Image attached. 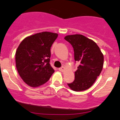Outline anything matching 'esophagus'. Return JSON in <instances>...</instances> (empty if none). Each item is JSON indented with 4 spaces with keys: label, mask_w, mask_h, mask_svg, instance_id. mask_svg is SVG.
Returning <instances> with one entry per match:
<instances>
[{
    "label": "esophagus",
    "mask_w": 120,
    "mask_h": 120,
    "mask_svg": "<svg viewBox=\"0 0 120 120\" xmlns=\"http://www.w3.org/2000/svg\"><path fill=\"white\" fill-rule=\"evenodd\" d=\"M59 71H64L65 70V68L64 67H61V68H59Z\"/></svg>",
    "instance_id": "1"
}]
</instances>
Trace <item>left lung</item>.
Returning <instances> with one entry per match:
<instances>
[{
	"instance_id": "left-lung-1",
	"label": "left lung",
	"mask_w": 120,
	"mask_h": 120,
	"mask_svg": "<svg viewBox=\"0 0 120 120\" xmlns=\"http://www.w3.org/2000/svg\"><path fill=\"white\" fill-rule=\"evenodd\" d=\"M64 39L73 48L75 61L79 63L75 71V79L68 85L74 91L86 90L93 85L102 71L103 53L95 42L82 35H67Z\"/></svg>"
}]
</instances>
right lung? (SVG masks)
<instances>
[{"instance_id": "1", "label": "right lung", "mask_w": 120, "mask_h": 120, "mask_svg": "<svg viewBox=\"0 0 120 120\" xmlns=\"http://www.w3.org/2000/svg\"><path fill=\"white\" fill-rule=\"evenodd\" d=\"M58 34L42 32L21 42L16 52V68L23 81L31 87L47 82L54 70L50 64V49Z\"/></svg>"}]
</instances>
